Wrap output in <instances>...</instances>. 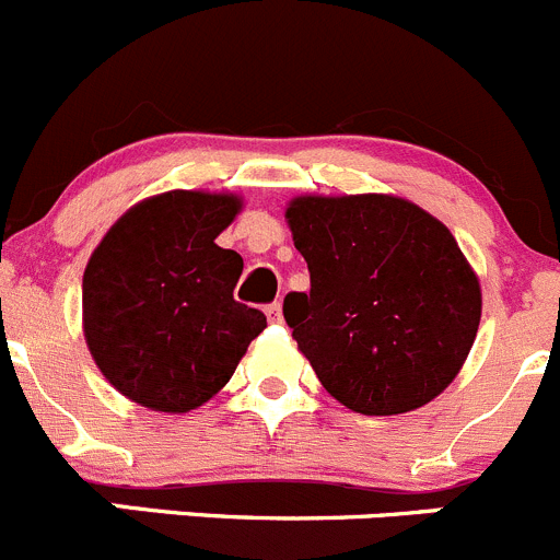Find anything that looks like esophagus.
<instances>
[{
    "label": "esophagus",
    "instance_id": "1",
    "mask_svg": "<svg viewBox=\"0 0 560 560\" xmlns=\"http://www.w3.org/2000/svg\"><path fill=\"white\" fill-rule=\"evenodd\" d=\"M265 315L270 323H281V304H268L265 306Z\"/></svg>",
    "mask_w": 560,
    "mask_h": 560
}]
</instances>
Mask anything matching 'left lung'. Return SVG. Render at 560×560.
<instances>
[{
	"label": "left lung",
	"mask_w": 560,
	"mask_h": 560,
	"mask_svg": "<svg viewBox=\"0 0 560 560\" xmlns=\"http://www.w3.org/2000/svg\"><path fill=\"white\" fill-rule=\"evenodd\" d=\"M310 292L284 298L292 339L359 415L420 409L462 370L480 287L456 237L392 196L295 198L287 209Z\"/></svg>",
	"instance_id": "1"
}]
</instances>
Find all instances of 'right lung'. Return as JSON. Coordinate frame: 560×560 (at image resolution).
Segmentation results:
<instances>
[{
	"mask_svg": "<svg viewBox=\"0 0 560 560\" xmlns=\"http://www.w3.org/2000/svg\"><path fill=\"white\" fill-rule=\"evenodd\" d=\"M234 196L174 190L115 223L82 279L85 339L115 389L154 411H190L234 375L268 326L234 301L243 256L215 243Z\"/></svg>",
	"mask_w": 560,
	"mask_h": 560,
	"instance_id": "1",
	"label": "right lung"
}]
</instances>
